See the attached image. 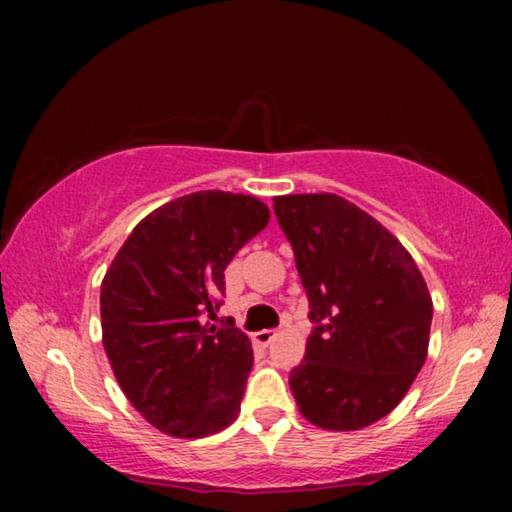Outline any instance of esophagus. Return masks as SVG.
Here are the masks:
<instances>
[{"mask_svg":"<svg viewBox=\"0 0 512 512\" xmlns=\"http://www.w3.org/2000/svg\"><path fill=\"white\" fill-rule=\"evenodd\" d=\"M275 339V332L273 329H262V332H257L255 334V343L257 345H262V348H266L268 343H271Z\"/></svg>","mask_w":512,"mask_h":512,"instance_id":"esophagus-1","label":"esophagus"}]
</instances>
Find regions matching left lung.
Returning a JSON list of instances; mask_svg holds the SVG:
<instances>
[{"mask_svg":"<svg viewBox=\"0 0 512 512\" xmlns=\"http://www.w3.org/2000/svg\"><path fill=\"white\" fill-rule=\"evenodd\" d=\"M314 323L289 386L302 418L357 431L391 413L424 366L433 302L400 239L336 194L273 198Z\"/></svg>","mask_w":512,"mask_h":512,"instance_id":"1","label":"left lung"}]
</instances>
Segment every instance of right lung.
Wrapping results in <instances>:
<instances>
[{
	"instance_id": "right-lung-1",
	"label": "right lung",
	"mask_w": 512,
	"mask_h": 512,
	"mask_svg": "<svg viewBox=\"0 0 512 512\" xmlns=\"http://www.w3.org/2000/svg\"><path fill=\"white\" fill-rule=\"evenodd\" d=\"M268 219L255 196H180L135 225L103 277V350L128 402L167 436H212L237 420L253 348L235 323L207 316L225 266Z\"/></svg>"
}]
</instances>
